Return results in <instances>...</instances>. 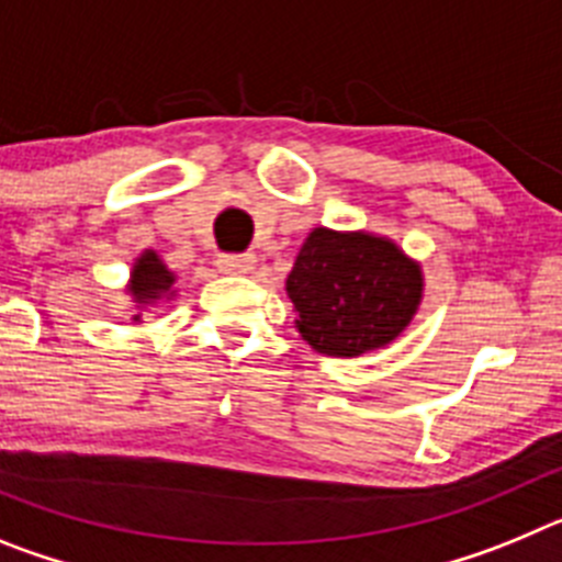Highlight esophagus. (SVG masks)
Listing matches in <instances>:
<instances>
[{
    "instance_id": "esophagus-1",
    "label": "esophagus",
    "mask_w": 562,
    "mask_h": 562,
    "mask_svg": "<svg viewBox=\"0 0 562 562\" xmlns=\"http://www.w3.org/2000/svg\"><path fill=\"white\" fill-rule=\"evenodd\" d=\"M216 267L227 276H247V272L256 270V256L252 252H247V256H220Z\"/></svg>"
}]
</instances>
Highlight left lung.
Returning a JSON list of instances; mask_svg holds the SVG:
<instances>
[{"mask_svg": "<svg viewBox=\"0 0 562 562\" xmlns=\"http://www.w3.org/2000/svg\"><path fill=\"white\" fill-rule=\"evenodd\" d=\"M295 329L329 357L385 349L416 317L425 276L394 238L312 227L286 276Z\"/></svg>", "mask_w": 562, "mask_h": 562, "instance_id": "left-lung-1", "label": "left lung"}]
</instances>
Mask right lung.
<instances>
[{
    "mask_svg": "<svg viewBox=\"0 0 562 562\" xmlns=\"http://www.w3.org/2000/svg\"><path fill=\"white\" fill-rule=\"evenodd\" d=\"M126 295L132 301V324H143V312L151 306H160L177 295V272L168 270V265L157 250H143L134 258L132 272L126 281Z\"/></svg>",
    "mask_w": 562,
    "mask_h": 562,
    "instance_id": "obj_1",
    "label": "right lung"
}]
</instances>
